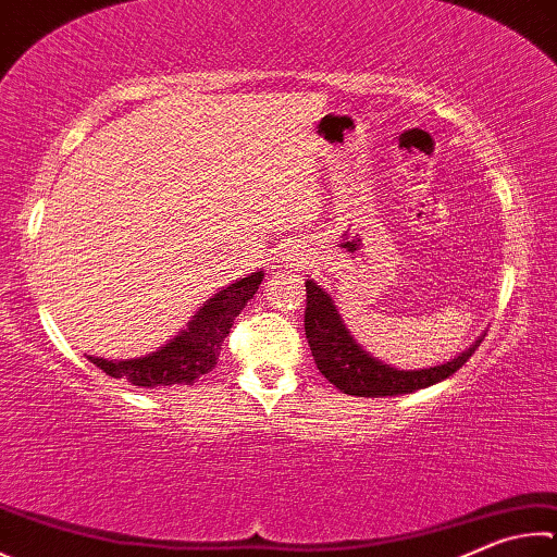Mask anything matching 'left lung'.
Listing matches in <instances>:
<instances>
[{
	"label": "left lung",
	"instance_id": "obj_1",
	"mask_svg": "<svg viewBox=\"0 0 557 557\" xmlns=\"http://www.w3.org/2000/svg\"><path fill=\"white\" fill-rule=\"evenodd\" d=\"M307 309H305V331L311 348V356L317 360V368L323 377L343 394L352 397H397L423 387H431L441 380L458 372L465 362L472 358L482 338L472 343L468 350H462L458 358H453L443 366L426 370H397L382 366L380 360L368 356L362 350L348 329L343 326L341 313L336 311L331 297L317 282L307 280Z\"/></svg>",
	"mask_w": 557,
	"mask_h": 557
}]
</instances>
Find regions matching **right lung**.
Masks as SVG:
<instances>
[{"instance_id": "add662e5", "label": "right lung", "mask_w": 557, "mask_h": 557, "mask_svg": "<svg viewBox=\"0 0 557 557\" xmlns=\"http://www.w3.org/2000/svg\"><path fill=\"white\" fill-rule=\"evenodd\" d=\"M262 282V272L234 282L226 289L216 292L205 307L197 311V317L189 321L185 331L165 343L156 352H148L146 358L134 360H104L89 358L95 366L107 372L109 377H124L136 387H168V384H191L201 375L211 372L216 366L221 343H224L228 329L234 326L248 299L258 292Z\"/></svg>"}]
</instances>
